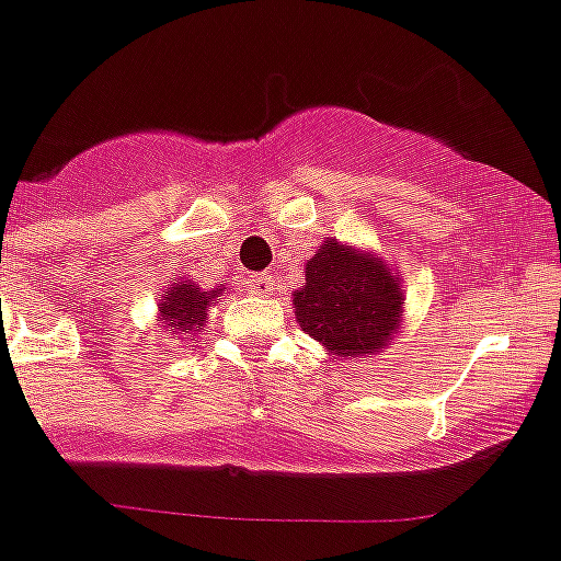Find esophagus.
<instances>
[{"mask_svg":"<svg viewBox=\"0 0 561 561\" xmlns=\"http://www.w3.org/2000/svg\"><path fill=\"white\" fill-rule=\"evenodd\" d=\"M250 289H253L255 295H270V291L275 289V275H270V272L250 275Z\"/></svg>","mask_w":561,"mask_h":561,"instance_id":"34e87169","label":"esophagus"}]
</instances>
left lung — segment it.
<instances>
[{
    "instance_id": "1",
    "label": "left lung",
    "mask_w": 561,
    "mask_h": 561,
    "mask_svg": "<svg viewBox=\"0 0 561 561\" xmlns=\"http://www.w3.org/2000/svg\"><path fill=\"white\" fill-rule=\"evenodd\" d=\"M300 328L339 357L386 346L402 317V289L386 264L330 239L306 264L295 291Z\"/></svg>"
}]
</instances>
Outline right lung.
Here are the masks:
<instances>
[{
  "label": "right lung",
  "mask_w": 561,
  "mask_h": 561,
  "mask_svg": "<svg viewBox=\"0 0 561 561\" xmlns=\"http://www.w3.org/2000/svg\"><path fill=\"white\" fill-rule=\"evenodd\" d=\"M220 295V291H217ZM215 291H201L195 284H175L164 291V300L159 302L164 324L173 328V333H190L192 328H204L206 308L215 300Z\"/></svg>",
  "instance_id": "1"
}]
</instances>
